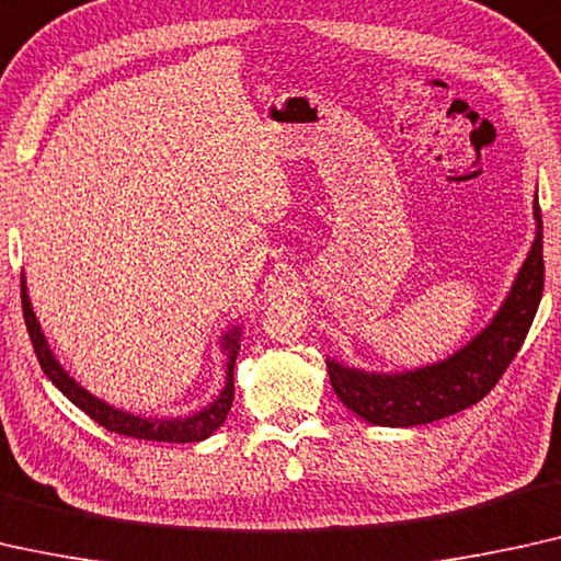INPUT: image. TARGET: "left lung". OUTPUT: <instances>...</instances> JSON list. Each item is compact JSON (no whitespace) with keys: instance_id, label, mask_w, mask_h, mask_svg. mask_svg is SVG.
Instances as JSON below:
<instances>
[{"instance_id":"1","label":"left lung","mask_w":561,"mask_h":561,"mask_svg":"<svg viewBox=\"0 0 561 561\" xmlns=\"http://www.w3.org/2000/svg\"><path fill=\"white\" fill-rule=\"evenodd\" d=\"M536 236L526 262L520 264L511 291L493 320L445 360L414 370L378 374V370L351 368L328 358L330 383L337 399L378 427H414L445 420L478 404L499 383L503 370L520 351L531 328L543 291V231L539 198H534Z\"/></svg>"}]
</instances>
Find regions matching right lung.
Listing matches in <instances>:
<instances>
[{
    "instance_id": "right-lung-1",
    "label": "right lung",
    "mask_w": 561,
    "mask_h": 561,
    "mask_svg": "<svg viewBox=\"0 0 561 561\" xmlns=\"http://www.w3.org/2000/svg\"><path fill=\"white\" fill-rule=\"evenodd\" d=\"M22 314H25L30 341H33L35 356L41 360L43 374L58 386L62 397L73 401L81 412L89 414L93 422H99L101 427H106L108 432H116V435L134 437V439H152V442H201L205 437H210L213 432L226 422L228 412H231L233 366H236V356H239L241 351V328H231L228 333H224V337H220V348L226 353V386L220 389L218 397L213 399L208 407L187 416H145V414L124 412V409H116L112 404H106L104 399L93 397L91 391H85L83 386L60 366V360L55 358V353L45 341V333L41 322H37V314L33 312V302H30L25 277H22Z\"/></svg>"
}]
</instances>
